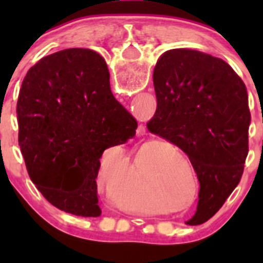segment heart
<instances>
[{
  "instance_id": "heart-1",
  "label": "heart",
  "mask_w": 263,
  "mask_h": 263,
  "mask_svg": "<svg viewBox=\"0 0 263 263\" xmlns=\"http://www.w3.org/2000/svg\"><path fill=\"white\" fill-rule=\"evenodd\" d=\"M183 159H184L185 164H187V166H188V167H190V163H188V160H187V159H185V158H183ZM100 178H101V176H100ZM100 180H101V179H100Z\"/></svg>"
}]
</instances>
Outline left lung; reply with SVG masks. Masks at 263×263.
<instances>
[{"instance_id":"obj_1","label":"left lung","mask_w":263,"mask_h":263,"mask_svg":"<svg viewBox=\"0 0 263 263\" xmlns=\"http://www.w3.org/2000/svg\"><path fill=\"white\" fill-rule=\"evenodd\" d=\"M153 79L157 111L147 129L191 160L200 192L196 213L188 222L203 224L242 176L252 120L248 90L227 62L188 48L166 51Z\"/></svg>"}]
</instances>
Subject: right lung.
<instances>
[{"instance_id": "obj_1", "label": "right lung", "mask_w": 263, "mask_h": 263, "mask_svg": "<svg viewBox=\"0 0 263 263\" xmlns=\"http://www.w3.org/2000/svg\"><path fill=\"white\" fill-rule=\"evenodd\" d=\"M17 118L21 153L41 194L64 212L101 215L100 158L133 138L137 129L111 95L103 57L68 48L39 60L22 81Z\"/></svg>"}]
</instances>
